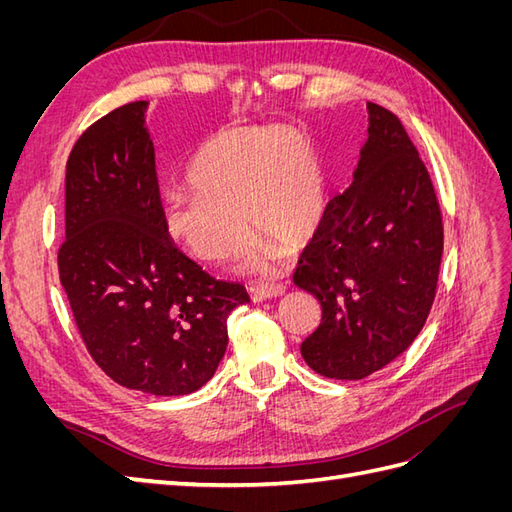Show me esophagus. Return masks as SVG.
<instances>
[{"instance_id":"esophagus-1","label":"esophagus","mask_w":512,"mask_h":512,"mask_svg":"<svg viewBox=\"0 0 512 512\" xmlns=\"http://www.w3.org/2000/svg\"><path fill=\"white\" fill-rule=\"evenodd\" d=\"M286 286L277 284V282H256L252 286V297L254 301H262V299H271V297H280L284 294Z\"/></svg>"}]
</instances>
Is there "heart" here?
I'll return each instance as SVG.
<instances>
[{
	"label": "heart",
	"instance_id": "obj_1",
	"mask_svg": "<svg viewBox=\"0 0 512 512\" xmlns=\"http://www.w3.org/2000/svg\"><path fill=\"white\" fill-rule=\"evenodd\" d=\"M192 190L166 198V235L205 265L243 250L258 237L252 267H269L280 245L294 250L318 230L327 209V181L307 138L290 128L222 132L196 151ZM246 225L243 227L242 222Z\"/></svg>",
	"mask_w": 512,
	"mask_h": 512
}]
</instances>
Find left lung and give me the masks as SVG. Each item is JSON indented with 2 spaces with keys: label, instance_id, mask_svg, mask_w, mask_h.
<instances>
[{
  "label": "left lung",
  "instance_id": "obj_1",
  "mask_svg": "<svg viewBox=\"0 0 512 512\" xmlns=\"http://www.w3.org/2000/svg\"><path fill=\"white\" fill-rule=\"evenodd\" d=\"M367 108L350 188L324 209L292 275L322 309L301 354L333 380H363L408 350L436 299L444 247L438 196L404 123Z\"/></svg>",
  "mask_w": 512,
  "mask_h": 512
}]
</instances>
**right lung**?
I'll return each mask as SVG.
<instances>
[{
	"mask_svg": "<svg viewBox=\"0 0 512 512\" xmlns=\"http://www.w3.org/2000/svg\"><path fill=\"white\" fill-rule=\"evenodd\" d=\"M145 108L123 104L74 143L57 267L76 329L104 374L126 389L175 397L215 374L228 316L250 297L166 235Z\"/></svg>",
	"mask_w": 512,
	"mask_h": 512,
	"instance_id": "obj_1",
	"label": "right lung"
}]
</instances>
